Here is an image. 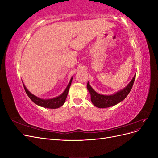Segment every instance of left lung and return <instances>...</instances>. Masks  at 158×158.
Here are the masks:
<instances>
[{
    "label": "left lung",
    "mask_w": 158,
    "mask_h": 158,
    "mask_svg": "<svg viewBox=\"0 0 158 158\" xmlns=\"http://www.w3.org/2000/svg\"><path fill=\"white\" fill-rule=\"evenodd\" d=\"M135 78L136 75H135L130 83L125 88L118 91L117 93L109 95H105L98 94L90 86L88 82L87 84V88L91 95V101H92V103L95 107L99 108L109 107L120 103L123 99H125L128 94L130 93L134 82H135Z\"/></svg>",
    "instance_id": "left-lung-1"
}]
</instances>
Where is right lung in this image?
I'll list each match as a JSON object with an SVG mask.
<instances>
[{
  "label": "right lung",
  "instance_id": "1",
  "mask_svg": "<svg viewBox=\"0 0 158 158\" xmlns=\"http://www.w3.org/2000/svg\"><path fill=\"white\" fill-rule=\"evenodd\" d=\"M72 80H73V77L71 78L70 82L69 83L67 87L66 88L65 90L64 91V92L60 94L59 96L52 98V99H41L36 97L35 95L32 94L31 92H30L29 91L27 90V89L26 88L25 85L23 84V88H24V89L26 91V92L27 95H28V97L30 98V99L33 102H34L35 104H37V106H40L41 107H45V108H49V109H56L61 107L63 105L64 103L66 97H67L69 90L70 88V86L71 85Z\"/></svg>",
  "mask_w": 158,
  "mask_h": 158
}]
</instances>
